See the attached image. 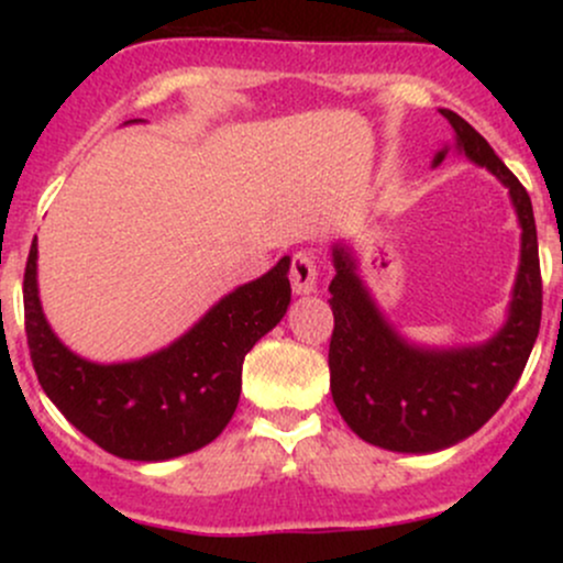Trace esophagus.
<instances>
[{"instance_id": "obj_1", "label": "esophagus", "mask_w": 563, "mask_h": 563, "mask_svg": "<svg viewBox=\"0 0 563 563\" xmlns=\"http://www.w3.org/2000/svg\"><path fill=\"white\" fill-rule=\"evenodd\" d=\"M290 286L299 296H309L318 290V262L307 251H299L290 262Z\"/></svg>"}]
</instances>
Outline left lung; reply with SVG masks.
Here are the masks:
<instances>
[{
    "instance_id": "left-lung-1",
    "label": "left lung",
    "mask_w": 563,
    "mask_h": 563,
    "mask_svg": "<svg viewBox=\"0 0 563 563\" xmlns=\"http://www.w3.org/2000/svg\"><path fill=\"white\" fill-rule=\"evenodd\" d=\"M455 147L508 187L521 228L519 273L508 318L493 339L468 346H421L407 341L380 312L346 243L333 245V335L328 349L331 394L349 429L391 452H439L479 431L506 402L540 331L542 280L538 228L525 185L495 156L489 142L461 119L439 111ZM450 145L434 156L439 166Z\"/></svg>"
}]
</instances>
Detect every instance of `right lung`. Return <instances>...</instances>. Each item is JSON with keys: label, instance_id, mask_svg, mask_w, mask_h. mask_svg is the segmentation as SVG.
<instances>
[{"label": "right lung", "instance_id": "add662e5", "mask_svg": "<svg viewBox=\"0 0 563 563\" xmlns=\"http://www.w3.org/2000/svg\"><path fill=\"white\" fill-rule=\"evenodd\" d=\"M36 256L34 238L23 309L38 384L84 437L124 461H169L214 442L241 399L245 354L290 303V256H283L269 273L222 296L169 346L129 363H92L70 352L44 318Z\"/></svg>", "mask_w": 563, "mask_h": 563}]
</instances>
